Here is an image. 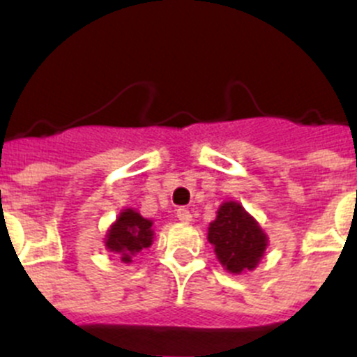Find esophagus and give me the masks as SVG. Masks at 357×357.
Here are the masks:
<instances>
[{
    "instance_id": "obj_1",
    "label": "esophagus",
    "mask_w": 357,
    "mask_h": 357,
    "mask_svg": "<svg viewBox=\"0 0 357 357\" xmlns=\"http://www.w3.org/2000/svg\"><path fill=\"white\" fill-rule=\"evenodd\" d=\"M176 215H178V218L181 220V222H185V224L192 222V215H190V211L186 208H179L178 211H176Z\"/></svg>"
}]
</instances>
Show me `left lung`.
Wrapping results in <instances>:
<instances>
[{
    "instance_id": "8db88e82",
    "label": "left lung",
    "mask_w": 357,
    "mask_h": 357,
    "mask_svg": "<svg viewBox=\"0 0 357 357\" xmlns=\"http://www.w3.org/2000/svg\"><path fill=\"white\" fill-rule=\"evenodd\" d=\"M208 241L215 246L216 259L232 275L252 271L264 257L268 236L257 220L239 202L220 206L216 218L209 224Z\"/></svg>"
}]
</instances>
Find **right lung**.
Instances as JSON below:
<instances>
[{
	"label": "right lung",
	"instance_id": "obj_1",
	"mask_svg": "<svg viewBox=\"0 0 357 357\" xmlns=\"http://www.w3.org/2000/svg\"><path fill=\"white\" fill-rule=\"evenodd\" d=\"M153 222L135 209H123L105 236V248L119 255L121 262L130 264L133 255L153 243Z\"/></svg>",
	"mask_w": 357,
	"mask_h": 357
}]
</instances>
